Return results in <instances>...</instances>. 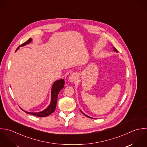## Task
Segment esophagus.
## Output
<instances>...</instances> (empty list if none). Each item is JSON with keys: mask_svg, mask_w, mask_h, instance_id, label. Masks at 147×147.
Instances as JSON below:
<instances>
[{"mask_svg": "<svg viewBox=\"0 0 147 147\" xmlns=\"http://www.w3.org/2000/svg\"><path fill=\"white\" fill-rule=\"evenodd\" d=\"M77 78V76L75 74H71L69 77V80L70 82H72V81H74L76 80Z\"/></svg>", "mask_w": 147, "mask_h": 147, "instance_id": "esophagus-1", "label": "esophagus"}]
</instances>
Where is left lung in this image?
<instances>
[{"mask_svg": "<svg viewBox=\"0 0 147 147\" xmlns=\"http://www.w3.org/2000/svg\"><path fill=\"white\" fill-rule=\"evenodd\" d=\"M114 51H115V52H117V49H116V48H114ZM81 112H82V111H81ZM82 114H84V115H85V116H86V117H90V118H91V117H88V115H86V114H84V113H82Z\"/></svg>", "mask_w": 147, "mask_h": 147, "instance_id": "1", "label": "left lung"}]
</instances>
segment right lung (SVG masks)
Wrapping results in <instances>:
<instances>
[{
  "mask_svg": "<svg viewBox=\"0 0 147 147\" xmlns=\"http://www.w3.org/2000/svg\"><path fill=\"white\" fill-rule=\"evenodd\" d=\"M31 41H32V38H30V39L28 40H27L26 42H25L24 43H23L21 45H20L17 48V49H19V48L21 46H24L27 44H29L30 42ZM64 84H65V81L62 79L59 80L53 84V85L52 86V92H51V103L50 105L44 111L40 112V113H34L27 112L24 110L23 111L25 113H26L27 114H31V115H33L34 116L38 117H46L49 116V115L52 114L56 109L57 102L58 94H59L60 90L63 88Z\"/></svg>",
  "mask_w": 147,
  "mask_h": 147,
  "instance_id": "right-lung-1",
  "label": "right lung"
}]
</instances>
